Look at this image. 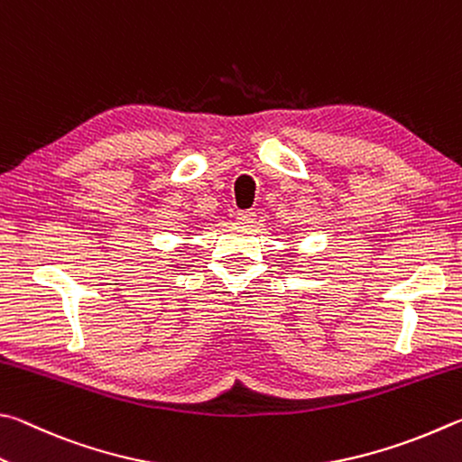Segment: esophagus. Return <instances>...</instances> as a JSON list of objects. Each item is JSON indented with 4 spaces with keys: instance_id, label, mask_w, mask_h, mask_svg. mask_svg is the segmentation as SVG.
Masks as SVG:
<instances>
[{
    "instance_id": "esophagus-1",
    "label": "esophagus",
    "mask_w": 462,
    "mask_h": 462,
    "mask_svg": "<svg viewBox=\"0 0 462 462\" xmlns=\"http://www.w3.org/2000/svg\"><path fill=\"white\" fill-rule=\"evenodd\" d=\"M236 217H237L239 223H254V221H255V210H254V208L237 210Z\"/></svg>"
}]
</instances>
